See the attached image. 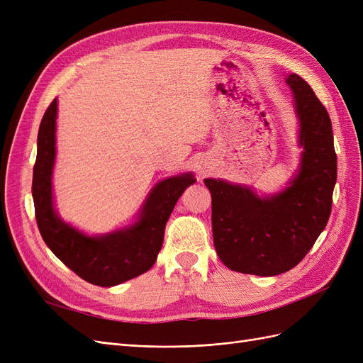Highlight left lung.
<instances>
[{"label": "left lung", "mask_w": 363, "mask_h": 363, "mask_svg": "<svg viewBox=\"0 0 363 363\" xmlns=\"http://www.w3.org/2000/svg\"><path fill=\"white\" fill-rule=\"evenodd\" d=\"M288 84L300 118L304 151L296 177L283 192L260 199L248 188L206 179L212 194L213 245L230 269L277 276L304 259L327 225L337 175L332 121L300 75Z\"/></svg>", "instance_id": "left-lung-1"}]
</instances>
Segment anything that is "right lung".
<instances>
[{
  "instance_id": "right-lung-1",
  "label": "right lung",
  "mask_w": 363,
  "mask_h": 363,
  "mask_svg": "<svg viewBox=\"0 0 363 363\" xmlns=\"http://www.w3.org/2000/svg\"><path fill=\"white\" fill-rule=\"evenodd\" d=\"M57 100L40 121L38 156L33 168V201L42 239L65 265L96 286H115L147 272L163 244L164 224L184 189L195 183L192 174L160 182L144 206L139 221L124 230L91 238L65 224L52 208L51 174L56 159Z\"/></svg>"
}]
</instances>
